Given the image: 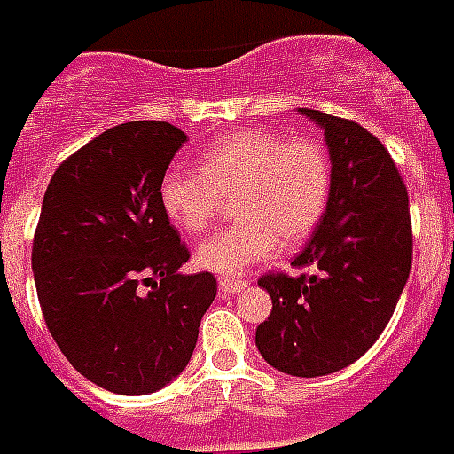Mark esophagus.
Wrapping results in <instances>:
<instances>
[{
  "label": "esophagus",
  "instance_id": "esophagus-1",
  "mask_svg": "<svg viewBox=\"0 0 454 454\" xmlns=\"http://www.w3.org/2000/svg\"><path fill=\"white\" fill-rule=\"evenodd\" d=\"M248 287L247 279H239V278H220V292L224 296H231L237 294V292H244Z\"/></svg>",
  "mask_w": 454,
  "mask_h": 454
}]
</instances>
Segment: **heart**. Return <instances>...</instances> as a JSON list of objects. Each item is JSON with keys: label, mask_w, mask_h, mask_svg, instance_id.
<instances>
[{"label": "heart", "mask_w": 454, "mask_h": 454, "mask_svg": "<svg viewBox=\"0 0 454 454\" xmlns=\"http://www.w3.org/2000/svg\"><path fill=\"white\" fill-rule=\"evenodd\" d=\"M333 162L313 136L287 138L272 129H241L210 143L199 169L172 167L160 184L167 217L186 234L213 227L234 196L239 223L203 241L196 261L217 275H239L285 247L311 237L328 210Z\"/></svg>", "instance_id": "obj_1"}]
</instances>
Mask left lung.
Returning <instances> with one entry per match:
<instances>
[{
	"instance_id": "1",
	"label": "left lung",
	"mask_w": 454,
	"mask_h": 454,
	"mask_svg": "<svg viewBox=\"0 0 454 454\" xmlns=\"http://www.w3.org/2000/svg\"><path fill=\"white\" fill-rule=\"evenodd\" d=\"M299 112L325 131L333 191L292 261L306 272L258 279L272 311L255 330V347L272 369L316 378L364 356L393 318L411 268V217L407 186L376 136L352 119Z\"/></svg>"
}]
</instances>
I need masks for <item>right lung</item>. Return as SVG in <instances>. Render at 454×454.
I'll return each instance as SVG.
<instances>
[{
	"instance_id": "right-lung-1",
	"label": "right lung",
	"mask_w": 454,
	"mask_h": 454,
	"mask_svg": "<svg viewBox=\"0 0 454 454\" xmlns=\"http://www.w3.org/2000/svg\"><path fill=\"white\" fill-rule=\"evenodd\" d=\"M186 134L126 121L85 143L50 179L33 272L50 335L74 369L117 395H148L186 369L217 294L182 275L189 248L160 203Z\"/></svg>"
}]
</instances>
